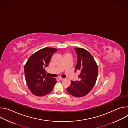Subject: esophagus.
I'll return each instance as SVG.
<instances>
[{
	"instance_id": "1",
	"label": "esophagus",
	"mask_w": 128,
	"mask_h": 128,
	"mask_svg": "<svg viewBox=\"0 0 128 128\" xmlns=\"http://www.w3.org/2000/svg\"><path fill=\"white\" fill-rule=\"evenodd\" d=\"M64 80V78H61V77L59 78V80Z\"/></svg>"
}]
</instances>
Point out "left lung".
<instances>
[{"label": "left lung", "mask_w": 128, "mask_h": 128, "mask_svg": "<svg viewBox=\"0 0 128 128\" xmlns=\"http://www.w3.org/2000/svg\"><path fill=\"white\" fill-rule=\"evenodd\" d=\"M78 55L75 72L79 70L80 74L78 81L71 80V84L66 90L67 92L76 97H82L86 95L95 84L98 68L93 57L87 50L80 48H74Z\"/></svg>", "instance_id": "1"}]
</instances>
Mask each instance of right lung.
<instances>
[{
	"label": "right lung",
	"instance_id": "right-lung-1",
	"mask_svg": "<svg viewBox=\"0 0 128 128\" xmlns=\"http://www.w3.org/2000/svg\"><path fill=\"white\" fill-rule=\"evenodd\" d=\"M57 50L55 48H42L32 54L25 64V80L30 90L34 95H46L56 84V79L46 75V68L48 66L53 54Z\"/></svg>",
	"mask_w": 128,
	"mask_h": 128
}]
</instances>
